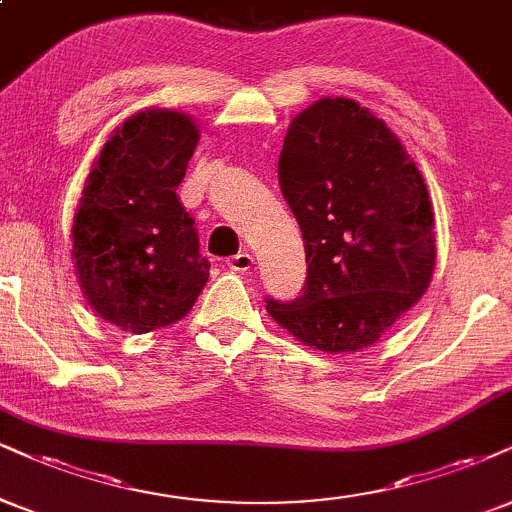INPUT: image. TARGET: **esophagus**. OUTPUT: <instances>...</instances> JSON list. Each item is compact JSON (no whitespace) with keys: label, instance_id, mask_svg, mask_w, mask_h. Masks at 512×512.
I'll return each instance as SVG.
<instances>
[{"label":"esophagus","instance_id":"1","mask_svg":"<svg viewBox=\"0 0 512 512\" xmlns=\"http://www.w3.org/2000/svg\"><path fill=\"white\" fill-rule=\"evenodd\" d=\"M227 268L230 270H237V273H244V270H249L254 266V256L249 254V251H239V254L227 258Z\"/></svg>","mask_w":512,"mask_h":512}]
</instances>
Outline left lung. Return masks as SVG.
Instances as JSON below:
<instances>
[{
    "label": "left lung",
    "instance_id": "left-lung-1",
    "mask_svg": "<svg viewBox=\"0 0 512 512\" xmlns=\"http://www.w3.org/2000/svg\"><path fill=\"white\" fill-rule=\"evenodd\" d=\"M277 178L308 273L299 299L266 301L270 318L325 353L372 346L430 287L425 178L387 123L344 97L318 99L289 123Z\"/></svg>",
    "mask_w": 512,
    "mask_h": 512
}]
</instances>
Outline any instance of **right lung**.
<instances>
[{
  "label": "right lung",
  "instance_id": "1",
  "mask_svg": "<svg viewBox=\"0 0 512 512\" xmlns=\"http://www.w3.org/2000/svg\"><path fill=\"white\" fill-rule=\"evenodd\" d=\"M199 142L192 116L135 113L92 163L73 218L75 275L106 323L144 334L192 311L211 263L175 187Z\"/></svg>",
  "mask_w": 512,
  "mask_h": 512
}]
</instances>
